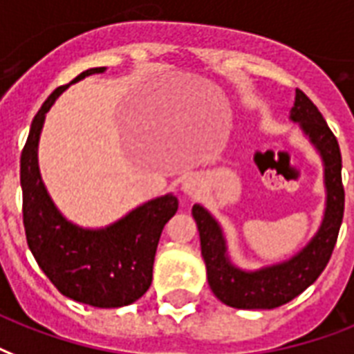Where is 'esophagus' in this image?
I'll use <instances>...</instances> for the list:
<instances>
[{"instance_id": "34e87169", "label": "esophagus", "mask_w": 354, "mask_h": 354, "mask_svg": "<svg viewBox=\"0 0 354 354\" xmlns=\"http://www.w3.org/2000/svg\"><path fill=\"white\" fill-rule=\"evenodd\" d=\"M199 188H201V180L196 175H190L183 180V192L188 194V196H197L199 194Z\"/></svg>"}]
</instances>
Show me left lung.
<instances>
[{
  "instance_id": "left-lung-1",
  "label": "left lung",
  "mask_w": 354,
  "mask_h": 354,
  "mask_svg": "<svg viewBox=\"0 0 354 354\" xmlns=\"http://www.w3.org/2000/svg\"><path fill=\"white\" fill-rule=\"evenodd\" d=\"M290 120L299 123L303 133L322 155L327 190V207L322 225L317 229L316 236L299 253L286 262L268 266L262 270H240L227 254L225 236L221 232L220 223L201 205H194L192 208V216L196 220L201 240L203 260L207 266L208 286L221 303L232 308L270 310L286 305L288 301L303 294L322 275L338 240L345 205L338 140L328 129L317 106L299 88L295 90V103L290 112Z\"/></svg>"
}]
</instances>
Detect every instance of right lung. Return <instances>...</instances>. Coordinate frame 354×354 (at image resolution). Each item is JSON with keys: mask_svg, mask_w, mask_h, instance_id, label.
Segmentation results:
<instances>
[{"mask_svg": "<svg viewBox=\"0 0 354 354\" xmlns=\"http://www.w3.org/2000/svg\"><path fill=\"white\" fill-rule=\"evenodd\" d=\"M105 70L90 68L79 73L72 83L55 90L37 112L20 158L21 210L27 245L55 288L77 303L118 308L140 299L151 286L158 240L179 208L177 197L166 194L151 199L105 229H83L60 214L38 169L46 112L70 84Z\"/></svg>", "mask_w": 354, "mask_h": 354, "instance_id": "1", "label": "right lung"}]
</instances>
